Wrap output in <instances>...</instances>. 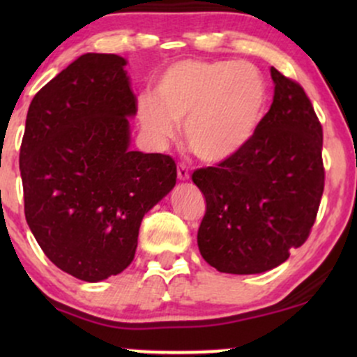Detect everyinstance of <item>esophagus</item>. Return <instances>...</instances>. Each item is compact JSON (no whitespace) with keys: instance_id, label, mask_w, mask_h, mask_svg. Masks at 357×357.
Instances as JSON below:
<instances>
[{"instance_id":"34e87169","label":"esophagus","mask_w":357,"mask_h":357,"mask_svg":"<svg viewBox=\"0 0 357 357\" xmlns=\"http://www.w3.org/2000/svg\"><path fill=\"white\" fill-rule=\"evenodd\" d=\"M178 179L179 181H190V169L186 165H178Z\"/></svg>"}]
</instances>
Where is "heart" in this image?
<instances>
[{
	"mask_svg": "<svg viewBox=\"0 0 357 357\" xmlns=\"http://www.w3.org/2000/svg\"><path fill=\"white\" fill-rule=\"evenodd\" d=\"M268 104L265 77L255 65L233 60H181L167 67L154 97L141 96L139 124L162 147L184 121V137L204 162H223L257 134Z\"/></svg>",
	"mask_w": 357,
	"mask_h": 357,
	"instance_id": "1",
	"label": "heart"
}]
</instances>
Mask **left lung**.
<instances>
[{"mask_svg": "<svg viewBox=\"0 0 357 357\" xmlns=\"http://www.w3.org/2000/svg\"><path fill=\"white\" fill-rule=\"evenodd\" d=\"M273 102L243 151L192 173L206 199L199 253L218 272L278 267L309 236L324 191L322 127L304 89L270 68Z\"/></svg>", "mask_w": 357, "mask_h": 357, "instance_id": "1", "label": "left lung"}]
</instances>
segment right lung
I'll return each mask as SVG.
<instances>
[{"label": "right lung", "instance_id": "right-lung-1", "mask_svg": "<svg viewBox=\"0 0 357 357\" xmlns=\"http://www.w3.org/2000/svg\"><path fill=\"white\" fill-rule=\"evenodd\" d=\"M126 65L112 53L72 61L31 100L20 151L28 227L56 267L85 282L129 267L142 218L176 184L173 158L130 149Z\"/></svg>", "mask_w": 357, "mask_h": 357}]
</instances>
